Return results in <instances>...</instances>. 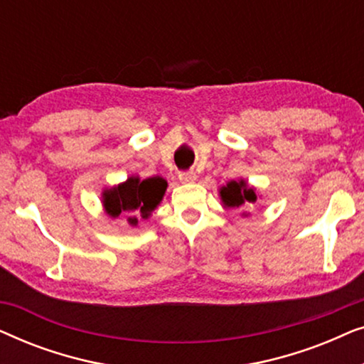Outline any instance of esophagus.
<instances>
[{"label": "esophagus", "instance_id": "esophagus-1", "mask_svg": "<svg viewBox=\"0 0 364 364\" xmlns=\"http://www.w3.org/2000/svg\"><path fill=\"white\" fill-rule=\"evenodd\" d=\"M178 181H181L182 183H192L197 181V176H196V172H192V171L181 172L178 173Z\"/></svg>", "mask_w": 364, "mask_h": 364}]
</instances>
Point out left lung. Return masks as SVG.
Here are the masks:
<instances>
[{"instance_id":"8db88e82","label":"left lung","mask_w":364,"mask_h":364,"mask_svg":"<svg viewBox=\"0 0 364 364\" xmlns=\"http://www.w3.org/2000/svg\"><path fill=\"white\" fill-rule=\"evenodd\" d=\"M218 196H220L223 208H243L255 203L258 193L255 187L248 186L245 178H238V181H230L218 188ZM242 215L248 217L250 212L243 210Z\"/></svg>"}]
</instances>
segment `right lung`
Masks as SVG:
<instances>
[{"label":"right lung","mask_w":364,"mask_h":364,"mask_svg":"<svg viewBox=\"0 0 364 364\" xmlns=\"http://www.w3.org/2000/svg\"><path fill=\"white\" fill-rule=\"evenodd\" d=\"M167 191V181L162 177L141 178L127 177L117 186L104 188L101 203L106 215L111 218H126L131 227H137L139 220H146L162 202Z\"/></svg>","instance_id":"right-lung-1"}]
</instances>
